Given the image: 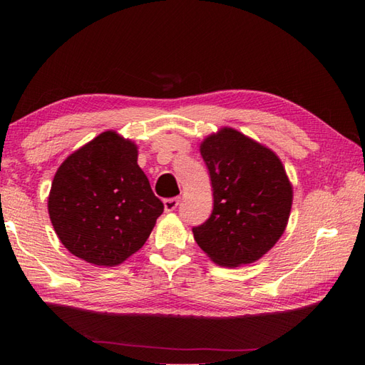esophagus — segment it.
<instances>
[{
	"label": "esophagus",
	"instance_id": "obj_1",
	"mask_svg": "<svg viewBox=\"0 0 365 365\" xmlns=\"http://www.w3.org/2000/svg\"><path fill=\"white\" fill-rule=\"evenodd\" d=\"M163 204H165V210L166 212H174L175 208L180 204V197H169L163 200Z\"/></svg>",
	"mask_w": 365,
	"mask_h": 365
}]
</instances>
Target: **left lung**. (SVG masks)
<instances>
[{"instance_id": "left-lung-1", "label": "left lung", "mask_w": 365, "mask_h": 365, "mask_svg": "<svg viewBox=\"0 0 365 365\" xmlns=\"http://www.w3.org/2000/svg\"><path fill=\"white\" fill-rule=\"evenodd\" d=\"M210 174L213 210L192 227L196 243L222 267L259 260L284 234L293 191L281 160L234 128L200 144Z\"/></svg>"}]
</instances>
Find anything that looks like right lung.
<instances>
[{
  "label": "right lung",
  "instance_id": "right-lung-1",
  "mask_svg": "<svg viewBox=\"0 0 365 365\" xmlns=\"http://www.w3.org/2000/svg\"><path fill=\"white\" fill-rule=\"evenodd\" d=\"M161 200L138 166V149L105 131L59 166L48 197L61 243L94 265H119L147 242Z\"/></svg>",
  "mask_w": 365,
  "mask_h": 365
}]
</instances>
